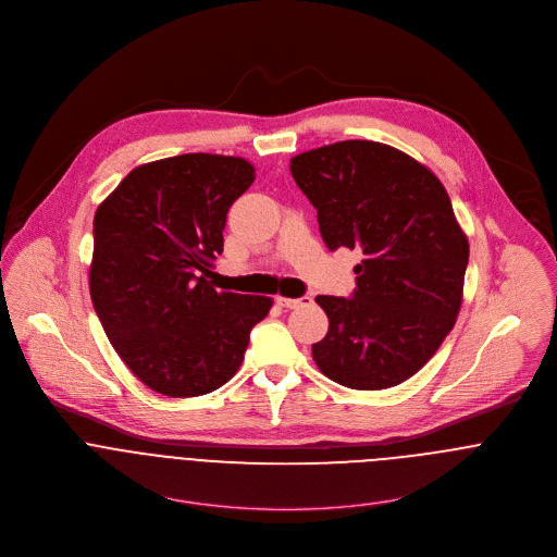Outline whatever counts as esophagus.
<instances>
[{
  "label": "esophagus",
  "mask_w": 557,
  "mask_h": 557,
  "mask_svg": "<svg viewBox=\"0 0 557 557\" xmlns=\"http://www.w3.org/2000/svg\"><path fill=\"white\" fill-rule=\"evenodd\" d=\"M309 302L311 298H285V296L276 298V305L283 309H300V307H307Z\"/></svg>",
  "instance_id": "34e87169"
}]
</instances>
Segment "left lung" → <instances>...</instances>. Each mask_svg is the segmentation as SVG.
Returning a JSON list of instances; mask_svg holds the SVG:
<instances>
[{
  "instance_id": "obj_1",
  "label": "left lung",
  "mask_w": 557,
  "mask_h": 557,
  "mask_svg": "<svg viewBox=\"0 0 557 557\" xmlns=\"http://www.w3.org/2000/svg\"><path fill=\"white\" fill-rule=\"evenodd\" d=\"M292 175L336 250L360 248L354 298L318 296L327 334L319 371L354 391L416 375L453 330L470 259L450 197L422 162L377 141H338L292 159Z\"/></svg>"
}]
</instances>
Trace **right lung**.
I'll return each instance as SVG.
<instances>
[{"mask_svg":"<svg viewBox=\"0 0 557 557\" xmlns=\"http://www.w3.org/2000/svg\"><path fill=\"white\" fill-rule=\"evenodd\" d=\"M255 182L239 157L182 154L135 166L98 206L89 296L113 349L150 391L208 395L244 360L268 296L216 292L227 212Z\"/></svg>","mask_w":557,"mask_h":557,"instance_id":"right-lung-1","label":"right lung"}]
</instances>
